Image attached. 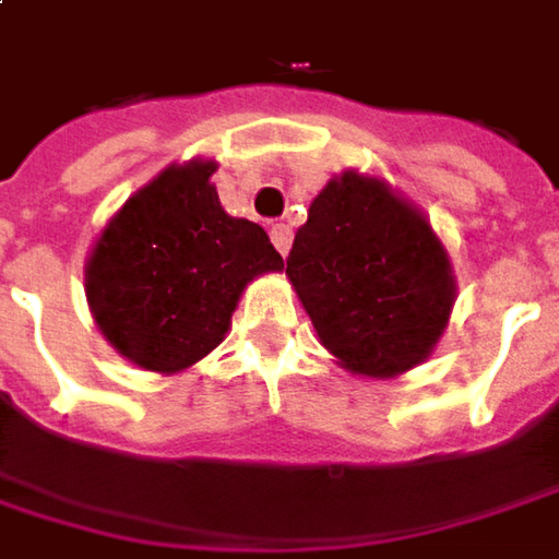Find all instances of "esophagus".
Here are the masks:
<instances>
[{"mask_svg":"<svg viewBox=\"0 0 559 559\" xmlns=\"http://www.w3.org/2000/svg\"><path fill=\"white\" fill-rule=\"evenodd\" d=\"M269 238H272V243L278 247L281 257H287V250H290V228H287L284 222H278V225H272V228H269Z\"/></svg>","mask_w":559,"mask_h":559,"instance_id":"1","label":"esophagus"}]
</instances>
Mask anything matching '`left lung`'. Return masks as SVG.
Here are the masks:
<instances>
[{
    "mask_svg": "<svg viewBox=\"0 0 559 559\" xmlns=\"http://www.w3.org/2000/svg\"><path fill=\"white\" fill-rule=\"evenodd\" d=\"M287 278L321 346L349 374L390 380L433 356L457 284L430 219L393 185L358 169L309 203Z\"/></svg>",
    "mask_w": 559,
    "mask_h": 559,
    "instance_id": "8db88e82",
    "label": "left lung"
}]
</instances>
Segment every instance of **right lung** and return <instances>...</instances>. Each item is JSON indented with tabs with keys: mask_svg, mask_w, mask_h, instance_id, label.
Segmentation results:
<instances>
[{
	"mask_svg": "<svg viewBox=\"0 0 559 559\" xmlns=\"http://www.w3.org/2000/svg\"><path fill=\"white\" fill-rule=\"evenodd\" d=\"M216 160L166 166L107 219L86 260V299L132 365L179 374L219 346L247 284L284 260L257 222L228 216Z\"/></svg>",
	"mask_w": 559,
	"mask_h": 559,
	"instance_id": "add662e5",
	"label": "right lung"
}]
</instances>
